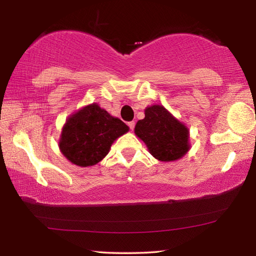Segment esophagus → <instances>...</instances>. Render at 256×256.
I'll return each instance as SVG.
<instances>
[{
	"label": "esophagus",
	"instance_id": "esophagus-1",
	"mask_svg": "<svg viewBox=\"0 0 256 256\" xmlns=\"http://www.w3.org/2000/svg\"><path fill=\"white\" fill-rule=\"evenodd\" d=\"M128 126H130V128H131L132 131H133L134 128H135V122H134V121H132V122H128Z\"/></svg>",
	"mask_w": 256,
	"mask_h": 256
}]
</instances>
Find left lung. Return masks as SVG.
Wrapping results in <instances>:
<instances>
[{"mask_svg":"<svg viewBox=\"0 0 256 256\" xmlns=\"http://www.w3.org/2000/svg\"><path fill=\"white\" fill-rule=\"evenodd\" d=\"M145 118L135 125V135L150 153L160 162L180 160L190 150L189 128L166 108L153 104L145 108Z\"/></svg>","mask_w":256,"mask_h":256,"instance_id":"obj_1","label":"left lung"}]
</instances>
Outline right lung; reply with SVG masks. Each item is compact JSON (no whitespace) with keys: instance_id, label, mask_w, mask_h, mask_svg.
Returning <instances> with one entry per match:
<instances>
[{"instance_id":"add662e5","label":"right lung","mask_w":256,"mask_h":256,"mask_svg":"<svg viewBox=\"0 0 256 256\" xmlns=\"http://www.w3.org/2000/svg\"><path fill=\"white\" fill-rule=\"evenodd\" d=\"M126 132L128 126L121 120L91 103L66 120L58 146L70 162L89 167L104 158L114 140Z\"/></svg>"}]
</instances>
